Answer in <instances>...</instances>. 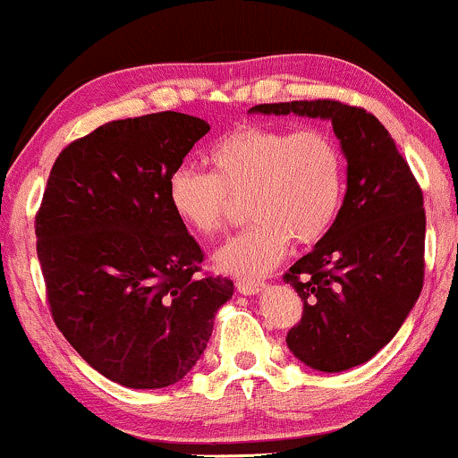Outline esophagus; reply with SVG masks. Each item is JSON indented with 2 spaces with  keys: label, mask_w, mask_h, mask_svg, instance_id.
<instances>
[{
  "label": "esophagus",
  "mask_w": 458,
  "mask_h": 458,
  "mask_svg": "<svg viewBox=\"0 0 458 458\" xmlns=\"http://www.w3.org/2000/svg\"><path fill=\"white\" fill-rule=\"evenodd\" d=\"M235 287H238V292L242 295H257V293H261L263 289H266V283H261V281H244V278H238Z\"/></svg>",
  "instance_id": "obj_1"
}]
</instances>
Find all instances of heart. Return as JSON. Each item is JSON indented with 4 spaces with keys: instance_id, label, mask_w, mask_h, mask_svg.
Returning <instances> with one entry per match:
<instances>
[{
    "instance_id": "1",
    "label": "heart",
    "mask_w": 458,
    "mask_h": 458,
    "mask_svg": "<svg viewBox=\"0 0 458 458\" xmlns=\"http://www.w3.org/2000/svg\"><path fill=\"white\" fill-rule=\"evenodd\" d=\"M212 174L177 166L166 197L184 227L201 238L225 229L233 201L246 199L252 223L216 255L220 272L257 278L272 270L292 238L315 244L330 231L345 199V156L324 128L244 123L208 152Z\"/></svg>"
}]
</instances>
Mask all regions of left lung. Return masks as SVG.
Returning a JSON list of instances; mask_svg holds the SVG:
<instances>
[{
	"label": "left lung",
	"mask_w": 458,
	"mask_h": 458,
	"mask_svg": "<svg viewBox=\"0 0 458 458\" xmlns=\"http://www.w3.org/2000/svg\"><path fill=\"white\" fill-rule=\"evenodd\" d=\"M249 113L332 122L347 160V192L330 231L284 274L304 300L287 347L321 373L360 367L394 338L422 292L420 186L384 123L358 106L293 100Z\"/></svg>",
	"instance_id": "obj_1"
}]
</instances>
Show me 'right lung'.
<instances>
[{
    "label": "right lung",
    "instance_id": "1",
    "mask_svg": "<svg viewBox=\"0 0 458 458\" xmlns=\"http://www.w3.org/2000/svg\"><path fill=\"white\" fill-rule=\"evenodd\" d=\"M209 123L163 111L109 122L57 156L36 216L53 319L91 369L134 390L174 386L206 352L233 281L197 276L199 244L166 182Z\"/></svg>",
    "mask_w": 458,
    "mask_h": 458
}]
</instances>
